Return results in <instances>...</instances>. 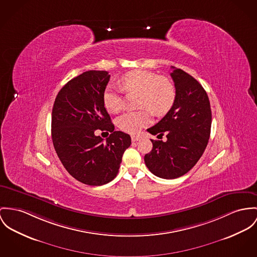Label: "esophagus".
<instances>
[{
	"instance_id": "obj_1",
	"label": "esophagus",
	"mask_w": 257,
	"mask_h": 257,
	"mask_svg": "<svg viewBox=\"0 0 257 257\" xmlns=\"http://www.w3.org/2000/svg\"><path fill=\"white\" fill-rule=\"evenodd\" d=\"M139 139L140 138H139L138 136H132V137H131V140H132V142H137Z\"/></svg>"
}]
</instances>
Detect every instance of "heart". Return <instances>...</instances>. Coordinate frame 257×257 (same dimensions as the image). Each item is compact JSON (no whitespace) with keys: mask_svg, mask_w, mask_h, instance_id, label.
Segmentation results:
<instances>
[{"mask_svg":"<svg viewBox=\"0 0 257 257\" xmlns=\"http://www.w3.org/2000/svg\"><path fill=\"white\" fill-rule=\"evenodd\" d=\"M120 84L127 93L140 92L139 104L141 107H147L138 111H128L117 119V125L124 132L137 133L151 123V110L156 115H164L175 102L176 89L173 82L153 71H129L121 77ZM102 101L108 112L117 113L123 108L121 90L113 85H107L102 93Z\"/></svg>","mask_w":257,"mask_h":257,"instance_id":"b5f03b06","label":"heart"}]
</instances>
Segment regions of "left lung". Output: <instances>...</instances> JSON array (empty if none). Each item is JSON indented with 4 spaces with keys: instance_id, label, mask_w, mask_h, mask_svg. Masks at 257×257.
<instances>
[{
    "instance_id": "obj_1",
    "label": "left lung",
    "mask_w": 257,
    "mask_h": 257,
    "mask_svg": "<svg viewBox=\"0 0 257 257\" xmlns=\"http://www.w3.org/2000/svg\"><path fill=\"white\" fill-rule=\"evenodd\" d=\"M170 75L176 89L175 102L163 118L148 129L161 138L166 134L167 141L152 140L153 150L145 156L149 170L163 179L181 177L196 165L211 129L210 102L202 86L180 68L172 66Z\"/></svg>"
}]
</instances>
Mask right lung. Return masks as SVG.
<instances>
[{"label":"right lung","mask_w":257,"mask_h":257,"mask_svg":"<svg viewBox=\"0 0 257 257\" xmlns=\"http://www.w3.org/2000/svg\"><path fill=\"white\" fill-rule=\"evenodd\" d=\"M107 71L89 70L68 81L55 99L52 139L67 172L81 183L101 186L116 177L122 156L131 137L114 131L102 93L109 81ZM99 128L112 134L105 141L94 135Z\"/></svg>","instance_id":"right-lung-1"}]
</instances>
